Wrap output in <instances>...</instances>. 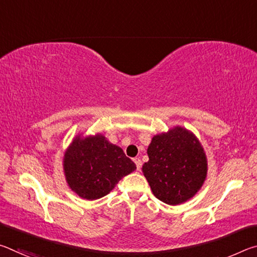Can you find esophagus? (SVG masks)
<instances>
[{
  "label": "esophagus",
  "mask_w": 257,
  "mask_h": 257,
  "mask_svg": "<svg viewBox=\"0 0 257 257\" xmlns=\"http://www.w3.org/2000/svg\"><path fill=\"white\" fill-rule=\"evenodd\" d=\"M134 162H135V164H136L137 170H141V168H142V160L139 159V158H135L134 159Z\"/></svg>",
  "instance_id": "obj_1"
}]
</instances>
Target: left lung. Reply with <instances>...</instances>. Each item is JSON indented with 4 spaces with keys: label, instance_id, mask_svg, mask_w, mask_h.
Instances as JSON below:
<instances>
[{
    "label": "left lung",
    "instance_id": "8db88e82",
    "mask_svg": "<svg viewBox=\"0 0 257 257\" xmlns=\"http://www.w3.org/2000/svg\"><path fill=\"white\" fill-rule=\"evenodd\" d=\"M143 172L154 196L169 205L188 201L201 189L207 173L206 155L193 133L175 127L156 135L147 149Z\"/></svg>",
    "mask_w": 257,
    "mask_h": 257
}]
</instances>
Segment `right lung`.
Returning a JSON list of instances; mask_svg holds the SVG:
<instances>
[{
	"label": "right lung",
	"instance_id": "obj_1",
	"mask_svg": "<svg viewBox=\"0 0 257 257\" xmlns=\"http://www.w3.org/2000/svg\"><path fill=\"white\" fill-rule=\"evenodd\" d=\"M63 169L71 190L81 198L93 201L110 193L136 169V164L119 146L97 134L73 139L64 154Z\"/></svg>",
	"mask_w": 257,
	"mask_h": 257
}]
</instances>
